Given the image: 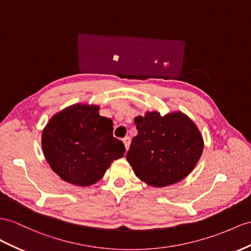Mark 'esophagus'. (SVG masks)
<instances>
[{
	"label": "esophagus",
	"mask_w": 251,
	"mask_h": 251,
	"mask_svg": "<svg viewBox=\"0 0 251 251\" xmlns=\"http://www.w3.org/2000/svg\"><path fill=\"white\" fill-rule=\"evenodd\" d=\"M123 143L125 145V149H126V151L129 150V145H130V138L129 137H125L123 139Z\"/></svg>",
	"instance_id": "34e87169"
}]
</instances>
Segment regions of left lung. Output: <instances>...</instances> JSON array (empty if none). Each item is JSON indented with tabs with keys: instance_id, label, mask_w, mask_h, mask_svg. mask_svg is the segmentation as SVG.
Segmentation results:
<instances>
[{
	"instance_id": "1",
	"label": "left lung",
	"mask_w": 251,
	"mask_h": 251,
	"mask_svg": "<svg viewBox=\"0 0 251 251\" xmlns=\"http://www.w3.org/2000/svg\"><path fill=\"white\" fill-rule=\"evenodd\" d=\"M138 134L126 159L141 181L164 188L188 177L203 151L197 125L181 111H146L134 118Z\"/></svg>"
}]
</instances>
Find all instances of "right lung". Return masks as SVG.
<instances>
[{"mask_svg":"<svg viewBox=\"0 0 251 251\" xmlns=\"http://www.w3.org/2000/svg\"><path fill=\"white\" fill-rule=\"evenodd\" d=\"M99 111V105H71L55 113L42 130V151L50 169L77 187L100 181L114 160L124 157V144L112 136L111 119Z\"/></svg>","mask_w":251,"mask_h":251,"instance_id":"add662e5","label":"right lung"}]
</instances>
